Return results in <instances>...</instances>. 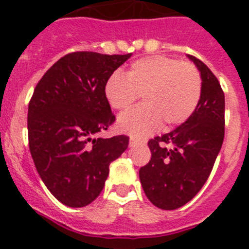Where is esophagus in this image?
Listing matches in <instances>:
<instances>
[{
  "label": "esophagus",
  "instance_id": "obj_1",
  "mask_svg": "<svg viewBox=\"0 0 249 249\" xmlns=\"http://www.w3.org/2000/svg\"><path fill=\"white\" fill-rule=\"evenodd\" d=\"M140 143H141L140 141L136 140V138H133V137L129 138V147H136V146H138Z\"/></svg>",
  "mask_w": 249,
  "mask_h": 249
}]
</instances>
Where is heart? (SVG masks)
I'll list each match as a JSON object with an SVG mask.
<instances>
[{
	"label": "heart",
	"mask_w": 249,
	"mask_h": 249,
	"mask_svg": "<svg viewBox=\"0 0 249 249\" xmlns=\"http://www.w3.org/2000/svg\"><path fill=\"white\" fill-rule=\"evenodd\" d=\"M105 93L111 107L120 111L129 108L143 94L144 105L117 120L121 132L143 137L157 131L162 121L171 127L188 120L201 100L202 80L191 63L152 56L132 63L126 76L112 74Z\"/></svg>",
	"instance_id": "b5f03b06"
}]
</instances>
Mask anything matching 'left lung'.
<instances>
[{
  "label": "left lung",
  "mask_w": 249,
  "mask_h": 249,
  "mask_svg": "<svg viewBox=\"0 0 249 249\" xmlns=\"http://www.w3.org/2000/svg\"><path fill=\"white\" fill-rule=\"evenodd\" d=\"M202 80L201 100L191 117L173 131L148 142L151 160L141 167L147 198L160 210L184 206L210 177L224 138V93L201 59L187 54Z\"/></svg>",
  "instance_id": "obj_1"
}]
</instances>
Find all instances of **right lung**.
<instances>
[{
	"mask_svg": "<svg viewBox=\"0 0 249 249\" xmlns=\"http://www.w3.org/2000/svg\"><path fill=\"white\" fill-rule=\"evenodd\" d=\"M131 56L68 53L35 89L27 116L31 156L45 186L65 206L80 208L97 198L111 162L128 147L127 136L94 135L114 122L105 87Z\"/></svg>",
	"mask_w": 249,
	"mask_h": 249,
	"instance_id": "add662e5",
	"label": "right lung"
}]
</instances>
